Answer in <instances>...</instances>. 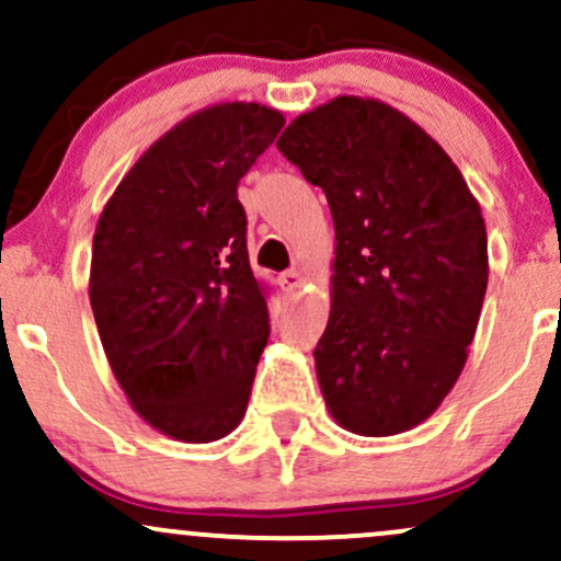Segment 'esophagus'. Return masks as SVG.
<instances>
[{
	"mask_svg": "<svg viewBox=\"0 0 561 561\" xmlns=\"http://www.w3.org/2000/svg\"><path fill=\"white\" fill-rule=\"evenodd\" d=\"M282 285H285L287 289H298L302 285V274L298 272V268H289V272L282 274Z\"/></svg>",
	"mask_w": 561,
	"mask_h": 561,
	"instance_id": "esophagus-1",
	"label": "esophagus"
}]
</instances>
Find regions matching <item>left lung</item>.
Wrapping results in <instances>:
<instances>
[{"label": "left lung", "mask_w": 561, "mask_h": 561, "mask_svg": "<svg viewBox=\"0 0 561 561\" xmlns=\"http://www.w3.org/2000/svg\"><path fill=\"white\" fill-rule=\"evenodd\" d=\"M276 147L332 210V311L313 351L330 414L358 435L405 433L454 388L478 330V199L430 134L377 100L337 96Z\"/></svg>", "instance_id": "obj_1"}]
</instances>
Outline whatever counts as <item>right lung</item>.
Here are the masks:
<instances>
[{
	"mask_svg": "<svg viewBox=\"0 0 561 561\" xmlns=\"http://www.w3.org/2000/svg\"><path fill=\"white\" fill-rule=\"evenodd\" d=\"M285 126L227 102L141 156L94 231L89 300L113 375L163 435L210 443L248 409L268 306L248 261L240 179Z\"/></svg>",
	"mask_w": 561,
	"mask_h": 561,
	"instance_id": "1",
	"label": "right lung"
}]
</instances>
